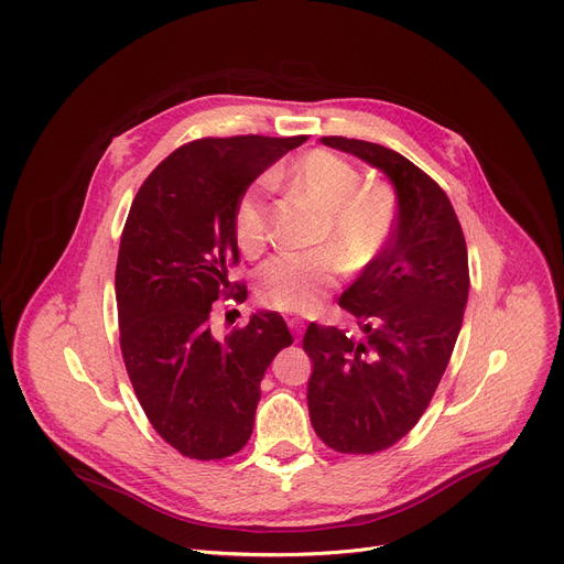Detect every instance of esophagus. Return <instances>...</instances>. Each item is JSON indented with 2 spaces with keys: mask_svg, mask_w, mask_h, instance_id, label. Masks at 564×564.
Segmentation results:
<instances>
[{
  "mask_svg": "<svg viewBox=\"0 0 564 564\" xmlns=\"http://www.w3.org/2000/svg\"><path fill=\"white\" fill-rule=\"evenodd\" d=\"M290 329L297 334V338H302V334H304V322L302 319H290Z\"/></svg>",
  "mask_w": 564,
  "mask_h": 564,
  "instance_id": "1",
  "label": "esophagus"
}]
</instances>
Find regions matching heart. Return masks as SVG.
Segmentation results:
<instances>
[{"label": "heart", "instance_id": "obj_1", "mask_svg": "<svg viewBox=\"0 0 564 564\" xmlns=\"http://www.w3.org/2000/svg\"><path fill=\"white\" fill-rule=\"evenodd\" d=\"M288 183L324 210L315 251H285L260 264L256 292L262 306L313 313L336 288L343 270L361 274L379 260L398 224V196L387 185H364L361 171L345 158L308 151L285 171ZM232 232L245 253L267 242V181L251 183L235 200Z\"/></svg>", "mask_w": 564, "mask_h": 564}]
</instances>
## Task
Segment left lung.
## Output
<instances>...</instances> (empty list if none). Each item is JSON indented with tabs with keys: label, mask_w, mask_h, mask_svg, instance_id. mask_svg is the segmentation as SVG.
Listing matches in <instances>:
<instances>
[{
	"label": "left lung",
	"mask_w": 564,
	"mask_h": 564,
	"mask_svg": "<svg viewBox=\"0 0 564 564\" xmlns=\"http://www.w3.org/2000/svg\"><path fill=\"white\" fill-rule=\"evenodd\" d=\"M389 175L398 194L391 242L340 297L361 340L308 324V413L343 455L391 448L421 421L455 349L468 300L466 240L453 203L432 177L379 143L322 137Z\"/></svg>",
	"instance_id": "8db88e82"
}]
</instances>
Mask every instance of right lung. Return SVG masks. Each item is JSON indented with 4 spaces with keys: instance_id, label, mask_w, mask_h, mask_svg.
Wrapping results in <instances>:
<instances>
[{
    "instance_id": "add662e5",
    "label": "right lung",
    "mask_w": 564,
    "mask_h": 564,
    "mask_svg": "<svg viewBox=\"0 0 564 564\" xmlns=\"http://www.w3.org/2000/svg\"><path fill=\"white\" fill-rule=\"evenodd\" d=\"M306 137H205L160 162L139 187L116 262L121 351L155 432L189 459H224L253 432L260 381L292 345L264 311L217 340L213 304L245 302L228 281L240 262L232 207L256 177Z\"/></svg>"
}]
</instances>
